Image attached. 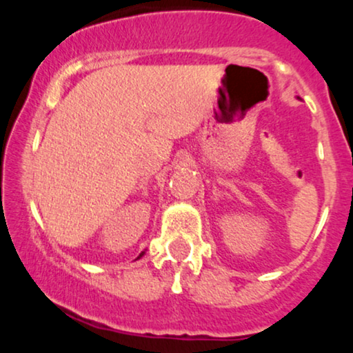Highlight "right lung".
Wrapping results in <instances>:
<instances>
[{
  "instance_id": "1",
  "label": "right lung",
  "mask_w": 353,
  "mask_h": 353,
  "mask_svg": "<svg viewBox=\"0 0 353 353\" xmlns=\"http://www.w3.org/2000/svg\"><path fill=\"white\" fill-rule=\"evenodd\" d=\"M143 255H144V252H141V254H139V257H138V259H141V257H143Z\"/></svg>"
}]
</instances>
